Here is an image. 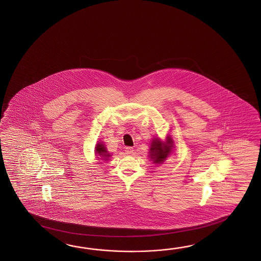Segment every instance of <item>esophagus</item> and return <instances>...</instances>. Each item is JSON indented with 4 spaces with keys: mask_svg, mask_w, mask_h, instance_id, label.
Masks as SVG:
<instances>
[{
    "mask_svg": "<svg viewBox=\"0 0 261 261\" xmlns=\"http://www.w3.org/2000/svg\"><path fill=\"white\" fill-rule=\"evenodd\" d=\"M125 152H126L127 155H132V154H133V152H134V149H133V147H126L125 148Z\"/></svg>",
    "mask_w": 261,
    "mask_h": 261,
    "instance_id": "34e87169",
    "label": "esophagus"
}]
</instances>
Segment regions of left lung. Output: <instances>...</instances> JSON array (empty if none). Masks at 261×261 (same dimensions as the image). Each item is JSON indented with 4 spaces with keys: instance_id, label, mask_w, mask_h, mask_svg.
<instances>
[{
    "instance_id": "obj_1",
    "label": "left lung",
    "mask_w": 261,
    "mask_h": 261,
    "mask_svg": "<svg viewBox=\"0 0 261 261\" xmlns=\"http://www.w3.org/2000/svg\"><path fill=\"white\" fill-rule=\"evenodd\" d=\"M172 140L170 137H167L165 144H162L160 139H154L151 143L150 147V158L154 160L155 163H162L172 151Z\"/></svg>"
}]
</instances>
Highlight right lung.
<instances>
[{"label":"right lung","mask_w":261,"mask_h":261,"mask_svg":"<svg viewBox=\"0 0 261 261\" xmlns=\"http://www.w3.org/2000/svg\"><path fill=\"white\" fill-rule=\"evenodd\" d=\"M96 152H97V154H99L100 156H102L101 159H105V160H107V159L110 156V155L107 153L106 147L103 146V144H101V143L97 144V146H96Z\"/></svg>","instance_id":"add662e5"}]
</instances>
